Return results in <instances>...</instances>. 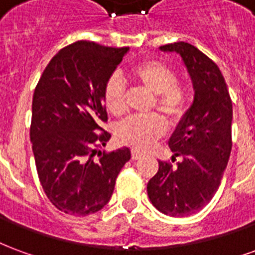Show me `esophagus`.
I'll use <instances>...</instances> for the list:
<instances>
[{
  "instance_id": "1",
  "label": "esophagus",
  "mask_w": 255,
  "mask_h": 255,
  "mask_svg": "<svg viewBox=\"0 0 255 255\" xmlns=\"http://www.w3.org/2000/svg\"><path fill=\"white\" fill-rule=\"evenodd\" d=\"M140 157H142V153H139L138 150H132V151H131V158H132V160H139Z\"/></svg>"
}]
</instances>
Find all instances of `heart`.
<instances>
[{
  "label": "heart",
  "mask_w": 255,
  "mask_h": 255,
  "mask_svg": "<svg viewBox=\"0 0 255 255\" xmlns=\"http://www.w3.org/2000/svg\"><path fill=\"white\" fill-rule=\"evenodd\" d=\"M131 78L142 89L153 94L150 109H158L166 119L176 124L182 120L188 108L190 93L183 83L177 82L176 71L160 60H146L131 69ZM102 100L108 112L115 117H122L127 112L126 84L119 76L106 80ZM166 131L165 119L158 113L135 116L122 123L117 128V139L135 150H147Z\"/></svg>",
  "instance_id": "obj_1"
}]
</instances>
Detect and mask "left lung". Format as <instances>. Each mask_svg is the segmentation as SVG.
Returning a JSON list of instances; mask_svg holds the SVG:
<instances>
[{
	"label": "left lung",
	"mask_w": 255,
	"mask_h": 255,
	"mask_svg": "<svg viewBox=\"0 0 255 255\" xmlns=\"http://www.w3.org/2000/svg\"><path fill=\"white\" fill-rule=\"evenodd\" d=\"M160 49L182 56L195 94L169 139L172 162L182 161H158L147 195L161 213L186 217L208 205L221 183L232 149V101L219 67L197 47L175 42Z\"/></svg>",
	"instance_id": "8db88e82"
}]
</instances>
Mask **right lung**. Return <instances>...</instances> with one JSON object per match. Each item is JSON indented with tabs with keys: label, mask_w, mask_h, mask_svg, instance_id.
<instances>
[{
	"label": "right lung",
	"mask_w": 255,
	"mask_h": 255,
	"mask_svg": "<svg viewBox=\"0 0 255 255\" xmlns=\"http://www.w3.org/2000/svg\"><path fill=\"white\" fill-rule=\"evenodd\" d=\"M127 52L128 47L75 42L50 60L36 84L32 151L42 188L63 213L84 217L101 210L131 158L128 147L98 151L111 139L102 128L108 122L104 86Z\"/></svg>",
	"instance_id": "right-lung-1"
}]
</instances>
